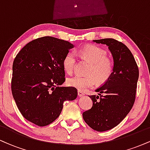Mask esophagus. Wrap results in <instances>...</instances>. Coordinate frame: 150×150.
<instances>
[{
    "label": "esophagus",
    "instance_id": "esophagus-1",
    "mask_svg": "<svg viewBox=\"0 0 150 150\" xmlns=\"http://www.w3.org/2000/svg\"><path fill=\"white\" fill-rule=\"evenodd\" d=\"M77 94H78V97H83V96L85 95V94H84L82 91H80V90L77 91Z\"/></svg>",
    "mask_w": 150,
    "mask_h": 150
}]
</instances>
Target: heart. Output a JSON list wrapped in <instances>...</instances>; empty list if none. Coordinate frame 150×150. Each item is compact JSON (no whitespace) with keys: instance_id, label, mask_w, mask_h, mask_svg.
I'll use <instances>...</instances> for the list:
<instances>
[{"instance_id":"heart-1","label":"heart","mask_w":150,"mask_h":150,"mask_svg":"<svg viewBox=\"0 0 150 150\" xmlns=\"http://www.w3.org/2000/svg\"><path fill=\"white\" fill-rule=\"evenodd\" d=\"M81 57L90 63L87 74V76H75L69 77L67 84L80 91H85L92 87L95 84L104 83L111 76L113 70V62L106 57V51L96 45H87L76 51ZM76 63L75 53L69 52L63 60V69L68 74L72 73Z\"/></svg>"}]
</instances>
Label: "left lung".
I'll use <instances>...</instances> for the list:
<instances>
[{"label": "left lung", "mask_w": 150, "mask_h": 150, "mask_svg": "<svg viewBox=\"0 0 150 150\" xmlns=\"http://www.w3.org/2000/svg\"><path fill=\"white\" fill-rule=\"evenodd\" d=\"M106 44L113 56V70L106 82L91 95L93 106L82 113L93 130L104 132L118 125L128 114L135 99L139 70L132 53L123 43L113 39L93 40Z\"/></svg>", "instance_id": "1"}]
</instances>
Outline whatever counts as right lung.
<instances>
[{"label":"right lung","instance_id":"obj_1","mask_svg":"<svg viewBox=\"0 0 150 150\" xmlns=\"http://www.w3.org/2000/svg\"><path fill=\"white\" fill-rule=\"evenodd\" d=\"M74 47L67 41L51 37L26 44L13 65L12 93L25 118L46 126L61 114L65 101L77 98V89L61 87L65 82L63 60Z\"/></svg>","mask_w":150,"mask_h":150}]
</instances>
